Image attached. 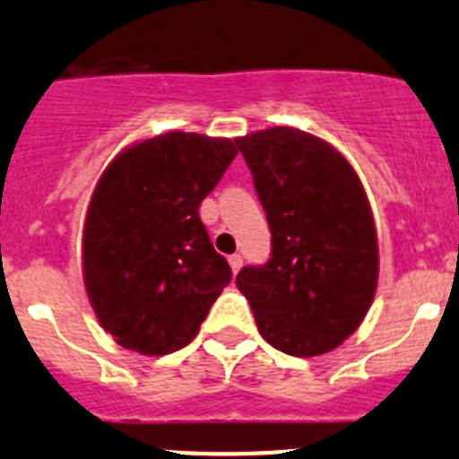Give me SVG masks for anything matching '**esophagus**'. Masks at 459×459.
Wrapping results in <instances>:
<instances>
[{
  "instance_id": "1",
  "label": "esophagus",
  "mask_w": 459,
  "mask_h": 459,
  "mask_svg": "<svg viewBox=\"0 0 459 459\" xmlns=\"http://www.w3.org/2000/svg\"><path fill=\"white\" fill-rule=\"evenodd\" d=\"M230 261V267H231V272L234 273H238V269L243 267V256H240V254H231V256L228 258Z\"/></svg>"
}]
</instances>
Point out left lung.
<instances>
[{
  "label": "left lung",
  "instance_id": "left-lung-1",
  "mask_svg": "<svg viewBox=\"0 0 459 459\" xmlns=\"http://www.w3.org/2000/svg\"><path fill=\"white\" fill-rule=\"evenodd\" d=\"M272 230V258L236 287L278 351L323 356L360 327L377 287L376 223L356 169L318 136L267 127L236 139Z\"/></svg>",
  "mask_w": 459,
  "mask_h": 459
}]
</instances>
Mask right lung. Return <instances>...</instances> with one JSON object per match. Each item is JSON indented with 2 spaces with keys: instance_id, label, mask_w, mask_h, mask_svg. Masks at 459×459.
Returning a JSON list of instances; mask_svg holds the SVG:
<instances>
[{
  "instance_id": "1",
  "label": "right lung",
  "mask_w": 459,
  "mask_h": 459,
  "mask_svg": "<svg viewBox=\"0 0 459 459\" xmlns=\"http://www.w3.org/2000/svg\"><path fill=\"white\" fill-rule=\"evenodd\" d=\"M236 154L223 136L168 132L130 145L99 178L83 223V282L121 347L178 351L230 285L198 207Z\"/></svg>"
}]
</instances>
